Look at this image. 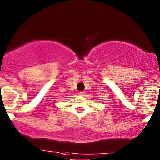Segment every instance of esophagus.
<instances>
[{"label": "esophagus", "mask_w": 160, "mask_h": 160, "mask_svg": "<svg viewBox=\"0 0 160 160\" xmlns=\"http://www.w3.org/2000/svg\"><path fill=\"white\" fill-rule=\"evenodd\" d=\"M84 93H85L84 91H80V92H79V94H80V95H83Z\"/></svg>", "instance_id": "esophagus-1"}]
</instances>
